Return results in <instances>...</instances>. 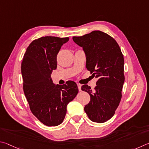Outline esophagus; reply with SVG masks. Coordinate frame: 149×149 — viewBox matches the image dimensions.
Instances as JSON below:
<instances>
[{"label": "esophagus", "instance_id": "obj_1", "mask_svg": "<svg viewBox=\"0 0 149 149\" xmlns=\"http://www.w3.org/2000/svg\"><path fill=\"white\" fill-rule=\"evenodd\" d=\"M77 86H78V88H79V91H81V86H82V85L80 84H79V83H78Z\"/></svg>", "mask_w": 149, "mask_h": 149}]
</instances>
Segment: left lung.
<instances>
[{"label":"left lung","mask_w":149,"mask_h":149,"mask_svg":"<svg viewBox=\"0 0 149 149\" xmlns=\"http://www.w3.org/2000/svg\"><path fill=\"white\" fill-rule=\"evenodd\" d=\"M72 40L86 57V68L97 79L94 91L88 85L81 89L90 95L84 111L91 120L103 123L114 116L122 98L124 82V56L118 43L105 33L93 31Z\"/></svg>","instance_id":"1"}]
</instances>
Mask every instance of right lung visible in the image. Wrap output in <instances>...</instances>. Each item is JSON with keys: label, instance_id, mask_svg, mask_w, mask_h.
<instances>
[{"label": "right lung", "instance_id": "1", "mask_svg": "<svg viewBox=\"0 0 149 149\" xmlns=\"http://www.w3.org/2000/svg\"><path fill=\"white\" fill-rule=\"evenodd\" d=\"M69 38L43 36L27 47L22 63L23 91L32 113L43 124H61L68 103L76 97L79 89L71 80L64 85L53 83L51 74L57 68V55Z\"/></svg>", "mask_w": 149, "mask_h": 149}]
</instances>
